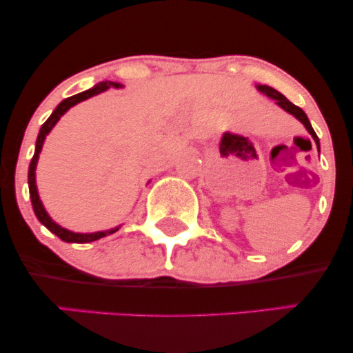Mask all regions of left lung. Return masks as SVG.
<instances>
[{"label": "left lung", "instance_id": "1", "mask_svg": "<svg viewBox=\"0 0 353 353\" xmlns=\"http://www.w3.org/2000/svg\"><path fill=\"white\" fill-rule=\"evenodd\" d=\"M257 91H261L262 94H265L267 98H270V99H274L275 101V104H277V106H281L283 111L285 112H289V114H292L295 119H299L301 121V123L305 125V129L307 131H309V134L314 137V141H315V144H317V149L320 151V143H319V137H317V134H315V131H314V128H312V124H310V121H309V117H307V114L305 112L302 111L301 108L299 106H295V104H292L290 103L289 99L285 98V96L282 94V92H279V91H275L274 88H270V86H265V84H257Z\"/></svg>", "mask_w": 353, "mask_h": 353}]
</instances>
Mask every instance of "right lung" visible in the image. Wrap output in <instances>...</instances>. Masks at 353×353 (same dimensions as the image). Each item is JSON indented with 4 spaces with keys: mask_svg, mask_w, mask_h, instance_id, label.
Listing matches in <instances>:
<instances>
[{
    "mask_svg": "<svg viewBox=\"0 0 353 353\" xmlns=\"http://www.w3.org/2000/svg\"><path fill=\"white\" fill-rule=\"evenodd\" d=\"M109 88H124L121 83H114V81H101V83L96 84V86H92L91 89H88V91H83L79 92V94H74L71 96V98H66L63 99L61 103L56 106L54 111L51 112V116L48 117L46 123L41 125V129H39V134H38V139H36V148H34V156L33 159H31V164H30V171H28V185H30V197H31V204H33V210L36 214V217H38V221L41 222V224L46 228L48 230H51L54 236H58L61 241L64 242H71V244H86V242H92V241H98V239H103L106 236H111V234H114L119 230L121 225H117V228H112V229H108V230H98V232H72L70 229H64L61 228L58 222H54L51 219L50 214L46 212V209H44L41 199H39V194H38V185H36V165H38V159H39V152H41L43 149V144H44V139H46V136L50 134L51 129L54 128L56 123L61 119V116L66 114L68 111L72 106H76V104L81 103V101H86L89 98H92V96L99 94V92H104L106 89Z\"/></svg>",
    "mask_w": 353,
    "mask_h": 353,
    "instance_id": "1",
    "label": "right lung"
}]
</instances>
